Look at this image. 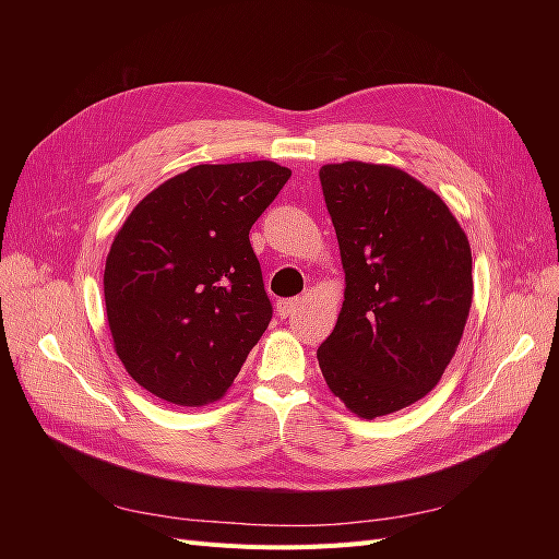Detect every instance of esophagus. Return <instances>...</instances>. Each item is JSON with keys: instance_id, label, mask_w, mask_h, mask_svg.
<instances>
[{"instance_id": "34e87169", "label": "esophagus", "mask_w": 559, "mask_h": 559, "mask_svg": "<svg viewBox=\"0 0 559 559\" xmlns=\"http://www.w3.org/2000/svg\"><path fill=\"white\" fill-rule=\"evenodd\" d=\"M300 306H302V300H300V298L280 300V302H277V314H280L282 319H292V317L300 310Z\"/></svg>"}]
</instances>
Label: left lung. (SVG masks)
I'll return each mask as SVG.
<instances>
[{"mask_svg": "<svg viewBox=\"0 0 559 559\" xmlns=\"http://www.w3.org/2000/svg\"><path fill=\"white\" fill-rule=\"evenodd\" d=\"M345 300L317 349L331 392L364 419L408 408L441 380L473 300L471 247L425 183L361 160L319 170Z\"/></svg>", "mask_w": 559, "mask_h": 559, "instance_id": "1", "label": "left lung"}]
</instances>
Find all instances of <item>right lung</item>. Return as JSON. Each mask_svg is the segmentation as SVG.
<instances>
[{
    "instance_id": "1",
    "label": "right lung",
    "mask_w": 559,
    "mask_h": 559,
    "mask_svg": "<svg viewBox=\"0 0 559 559\" xmlns=\"http://www.w3.org/2000/svg\"><path fill=\"white\" fill-rule=\"evenodd\" d=\"M289 177L273 160L195 165L126 218L105 306L118 359L146 392L200 408L238 378L273 319L249 230Z\"/></svg>"
}]
</instances>
